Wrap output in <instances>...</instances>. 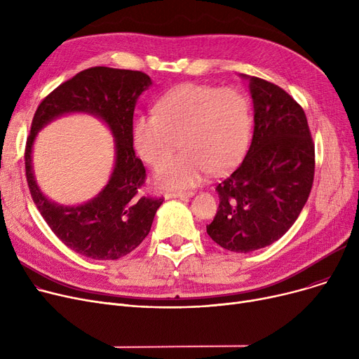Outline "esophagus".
Returning a JSON list of instances; mask_svg holds the SVG:
<instances>
[{
	"instance_id": "1",
	"label": "esophagus",
	"mask_w": 359,
	"mask_h": 359,
	"mask_svg": "<svg viewBox=\"0 0 359 359\" xmlns=\"http://www.w3.org/2000/svg\"><path fill=\"white\" fill-rule=\"evenodd\" d=\"M192 195H194L192 192H167L164 196L165 199H170V198H189Z\"/></svg>"
}]
</instances>
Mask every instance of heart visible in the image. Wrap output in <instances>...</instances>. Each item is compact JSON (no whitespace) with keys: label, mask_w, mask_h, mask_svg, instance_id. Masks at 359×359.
I'll return each mask as SVG.
<instances>
[{"label":"heart","mask_w":359,"mask_h":359,"mask_svg":"<svg viewBox=\"0 0 359 359\" xmlns=\"http://www.w3.org/2000/svg\"><path fill=\"white\" fill-rule=\"evenodd\" d=\"M250 129V104L241 91L189 83L164 94L154 111L140 116L132 137L140 157L151 167L160 165L158 186L186 189L211 170L215 175L230 170L246 149ZM177 139L184 151L169 159Z\"/></svg>","instance_id":"heart-1"}]
</instances>
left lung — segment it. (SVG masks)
Wrapping results in <instances>:
<instances>
[{"label": "left lung", "instance_id": "left-lung-1", "mask_svg": "<svg viewBox=\"0 0 359 359\" xmlns=\"http://www.w3.org/2000/svg\"><path fill=\"white\" fill-rule=\"evenodd\" d=\"M255 107L246 157L221 180L206 233L222 249L249 253L284 236L303 211L314 180V142L301 107L279 86L249 77Z\"/></svg>", "mask_w": 359, "mask_h": 359}]
</instances>
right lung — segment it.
<instances>
[{
  "label": "right lung",
  "instance_id": "right-lung-1",
  "mask_svg": "<svg viewBox=\"0 0 359 359\" xmlns=\"http://www.w3.org/2000/svg\"><path fill=\"white\" fill-rule=\"evenodd\" d=\"M151 86L142 71L93 67L50 91L37 106L26 141L25 165L32 199L67 248L96 260H116L137 249L148 236L163 198L142 192L147 172L135 156L132 125L140 94ZM69 111H88L102 117L117 141V163L105 189L80 207L48 201L31 172V145L42 126Z\"/></svg>",
  "mask_w": 359,
  "mask_h": 359
}]
</instances>
